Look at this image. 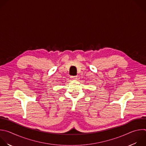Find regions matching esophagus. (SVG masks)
Wrapping results in <instances>:
<instances>
[{"mask_svg":"<svg viewBox=\"0 0 146 146\" xmlns=\"http://www.w3.org/2000/svg\"><path fill=\"white\" fill-rule=\"evenodd\" d=\"M70 78L72 79V80H76L77 78V76H71Z\"/></svg>","mask_w":146,"mask_h":146,"instance_id":"esophagus-1","label":"esophagus"}]
</instances>
